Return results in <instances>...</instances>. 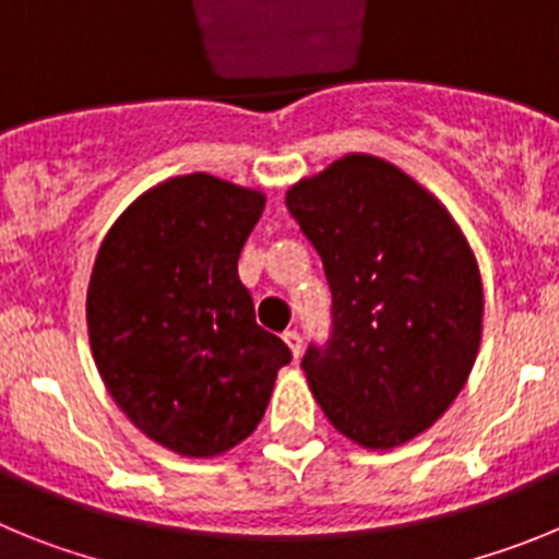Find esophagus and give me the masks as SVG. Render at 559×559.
Wrapping results in <instances>:
<instances>
[{"label":"esophagus","instance_id":"1","mask_svg":"<svg viewBox=\"0 0 559 559\" xmlns=\"http://www.w3.org/2000/svg\"><path fill=\"white\" fill-rule=\"evenodd\" d=\"M283 338H285V344H288V347H290V353H294L296 358H299V353H302V335L296 333V330H285Z\"/></svg>","mask_w":559,"mask_h":559}]
</instances>
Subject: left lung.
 Segmentation results:
<instances>
[{
    "mask_svg": "<svg viewBox=\"0 0 559 559\" xmlns=\"http://www.w3.org/2000/svg\"><path fill=\"white\" fill-rule=\"evenodd\" d=\"M285 204L333 294L328 341L302 358L316 403L358 445H403L445 414L476 360L471 246L417 181L360 153L299 181Z\"/></svg>",
    "mask_w": 559,
    "mask_h": 559,
    "instance_id": "1",
    "label": "left lung"
}]
</instances>
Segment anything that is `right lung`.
I'll return each mask as SVG.
<instances>
[{"mask_svg": "<svg viewBox=\"0 0 559 559\" xmlns=\"http://www.w3.org/2000/svg\"><path fill=\"white\" fill-rule=\"evenodd\" d=\"M263 204L192 173L128 206L97 251L86 322L103 383L133 426L185 456L243 442L294 358L237 276Z\"/></svg>", "mask_w": 559, "mask_h": 559, "instance_id": "right-lung-1", "label": "right lung"}]
</instances>
